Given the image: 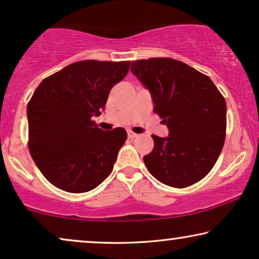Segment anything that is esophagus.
I'll return each mask as SVG.
<instances>
[{"instance_id":"esophagus-1","label":"esophagus","mask_w":259,"mask_h":259,"mask_svg":"<svg viewBox=\"0 0 259 259\" xmlns=\"http://www.w3.org/2000/svg\"><path fill=\"white\" fill-rule=\"evenodd\" d=\"M127 134H128V138H130V139H134V138H137V137H138V134H137V133H134L133 131H128V132H127Z\"/></svg>"}]
</instances>
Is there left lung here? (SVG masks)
<instances>
[{
    "label": "left lung",
    "instance_id": "8db88e82",
    "mask_svg": "<svg viewBox=\"0 0 259 259\" xmlns=\"http://www.w3.org/2000/svg\"><path fill=\"white\" fill-rule=\"evenodd\" d=\"M131 70L150 90L153 111L168 127L152 136L144 162L159 182L177 189L193 185L213 167L224 146L226 102L205 74L169 58L132 61Z\"/></svg>",
    "mask_w": 259,
    "mask_h": 259
}]
</instances>
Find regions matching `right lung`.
Returning a JSON list of instances; mask_svg holds the SVG:
<instances>
[{"mask_svg":"<svg viewBox=\"0 0 259 259\" xmlns=\"http://www.w3.org/2000/svg\"><path fill=\"white\" fill-rule=\"evenodd\" d=\"M131 61L83 60L46 77L28 102V148L49 183L70 193L95 189L111 175L127 139L125 128L100 130L112 87Z\"/></svg>","mask_w":259,"mask_h":259,"instance_id":"right-lung-1","label":"right lung"}]
</instances>
